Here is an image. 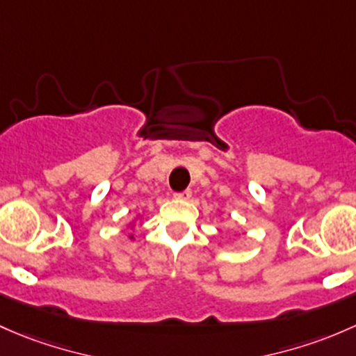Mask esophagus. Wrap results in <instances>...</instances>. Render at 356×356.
Returning <instances> with one entry per match:
<instances>
[{
	"label": "esophagus",
	"mask_w": 356,
	"mask_h": 356,
	"mask_svg": "<svg viewBox=\"0 0 356 356\" xmlns=\"http://www.w3.org/2000/svg\"><path fill=\"white\" fill-rule=\"evenodd\" d=\"M190 197H192V190H190V188L183 190V192L175 193V199H179V200H188Z\"/></svg>",
	"instance_id": "34e87169"
}]
</instances>
